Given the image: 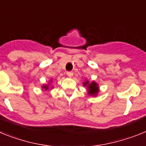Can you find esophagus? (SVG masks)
<instances>
[{
	"mask_svg": "<svg viewBox=\"0 0 146 146\" xmlns=\"http://www.w3.org/2000/svg\"><path fill=\"white\" fill-rule=\"evenodd\" d=\"M66 74L69 76V77H72V76H73V72H67Z\"/></svg>",
	"mask_w": 146,
	"mask_h": 146,
	"instance_id": "1",
	"label": "esophagus"
}]
</instances>
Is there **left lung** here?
Masks as SVG:
<instances>
[{"instance_id": "left-lung-1", "label": "left lung", "mask_w": 146, "mask_h": 146, "mask_svg": "<svg viewBox=\"0 0 146 146\" xmlns=\"http://www.w3.org/2000/svg\"><path fill=\"white\" fill-rule=\"evenodd\" d=\"M85 86H87L88 90V94L90 95H96L99 91V87L98 85L95 82H92L89 83L88 81H86V82L83 83Z\"/></svg>"}]
</instances>
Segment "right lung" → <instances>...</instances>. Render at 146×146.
<instances>
[{"label": "right lung", "mask_w": 146, "mask_h": 146, "mask_svg": "<svg viewBox=\"0 0 146 146\" xmlns=\"http://www.w3.org/2000/svg\"><path fill=\"white\" fill-rule=\"evenodd\" d=\"M42 88H44V90H47V89H49V86H44Z\"/></svg>", "instance_id": "1"}]
</instances>
